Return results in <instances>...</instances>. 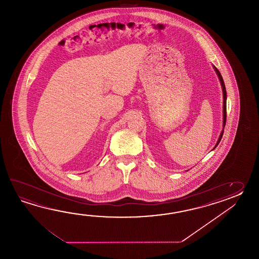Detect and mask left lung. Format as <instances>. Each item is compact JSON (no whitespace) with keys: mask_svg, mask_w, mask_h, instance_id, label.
Wrapping results in <instances>:
<instances>
[{"mask_svg":"<svg viewBox=\"0 0 259 259\" xmlns=\"http://www.w3.org/2000/svg\"><path fill=\"white\" fill-rule=\"evenodd\" d=\"M214 68H215V72H217V74H218V76L220 77L221 86H222V90H223V131H222V132L220 133L219 141H218V143L215 144V147H217V146H218V144L220 143L221 138L223 136V133H224V127H225L226 125V118H227V105H226V103H227V93H226L225 84H224V81H223V78H222V76H221L220 72L219 71V69H218L217 67H215V66H214Z\"/></svg>","mask_w":259,"mask_h":259,"instance_id":"1","label":"left lung"}]
</instances>
